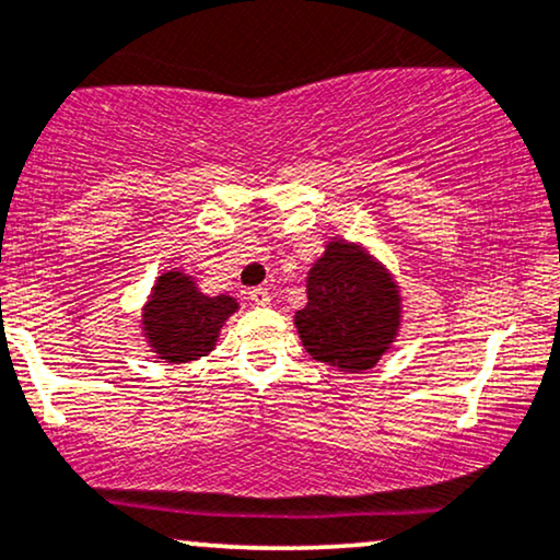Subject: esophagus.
Masks as SVG:
<instances>
[{
    "label": "esophagus",
    "instance_id": "1",
    "mask_svg": "<svg viewBox=\"0 0 560 560\" xmlns=\"http://www.w3.org/2000/svg\"><path fill=\"white\" fill-rule=\"evenodd\" d=\"M247 294H250V302L258 304V307H266V304H271V294H268V289H264V287H253Z\"/></svg>",
    "mask_w": 560,
    "mask_h": 560
}]
</instances>
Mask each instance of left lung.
I'll return each instance as SVG.
<instances>
[{
	"label": "left lung",
	"mask_w": 560,
	"mask_h": 560,
	"mask_svg": "<svg viewBox=\"0 0 560 560\" xmlns=\"http://www.w3.org/2000/svg\"><path fill=\"white\" fill-rule=\"evenodd\" d=\"M294 325L317 362L341 372L372 370L398 336V287L362 247L332 240L310 268L307 304Z\"/></svg>",
	"instance_id": "1"
}]
</instances>
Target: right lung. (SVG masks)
Returning a JSON list of instances; mask_svg holds the SVG:
<instances>
[{
	"label": "right lung",
	"instance_id": "add662e5",
	"mask_svg": "<svg viewBox=\"0 0 560 560\" xmlns=\"http://www.w3.org/2000/svg\"><path fill=\"white\" fill-rule=\"evenodd\" d=\"M237 310L228 294L209 296L198 292L196 281L180 271H167L152 289L144 304V336L160 359L167 362H194L214 349L219 330Z\"/></svg>",
	"mask_w": 560,
	"mask_h": 560
}]
</instances>
